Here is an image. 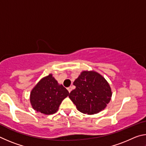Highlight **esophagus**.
<instances>
[{
  "label": "esophagus",
  "mask_w": 146,
  "mask_h": 146,
  "mask_svg": "<svg viewBox=\"0 0 146 146\" xmlns=\"http://www.w3.org/2000/svg\"><path fill=\"white\" fill-rule=\"evenodd\" d=\"M67 89H68V90L69 91V93H70L71 90H72V87H71V86H70V87H68Z\"/></svg>",
  "instance_id": "34e87169"
}]
</instances>
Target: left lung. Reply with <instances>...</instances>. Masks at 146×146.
<instances>
[{
    "mask_svg": "<svg viewBox=\"0 0 146 146\" xmlns=\"http://www.w3.org/2000/svg\"><path fill=\"white\" fill-rule=\"evenodd\" d=\"M76 88L69 95L81 113L93 115L103 110L111 100V90L107 80L95 71H84L73 82Z\"/></svg>",
    "mask_w": 146,
    "mask_h": 146,
    "instance_id": "8db88e82",
    "label": "left lung"
}]
</instances>
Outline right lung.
<instances>
[{"instance_id": "add662e5", "label": "right lung", "mask_w": 146, "mask_h": 146, "mask_svg": "<svg viewBox=\"0 0 146 146\" xmlns=\"http://www.w3.org/2000/svg\"><path fill=\"white\" fill-rule=\"evenodd\" d=\"M69 92L62 85L58 84L51 74L45 76L35 86L30 93V102L36 111L51 115L57 111L59 106Z\"/></svg>"}]
</instances>
